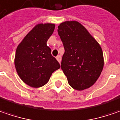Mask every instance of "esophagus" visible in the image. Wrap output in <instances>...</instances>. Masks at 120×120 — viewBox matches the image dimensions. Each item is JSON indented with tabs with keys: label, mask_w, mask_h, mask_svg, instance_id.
I'll return each instance as SVG.
<instances>
[{
	"label": "esophagus",
	"mask_w": 120,
	"mask_h": 120,
	"mask_svg": "<svg viewBox=\"0 0 120 120\" xmlns=\"http://www.w3.org/2000/svg\"><path fill=\"white\" fill-rule=\"evenodd\" d=\"M56 59H57V60L58 61V62L60 63H61V57L60 56V55H58L56 57Z\"/></svg>",
	"instance_id": "obj_1"
}]
</instances>
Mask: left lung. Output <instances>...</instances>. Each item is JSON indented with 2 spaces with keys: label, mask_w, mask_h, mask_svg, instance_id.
<instances>
[{
  "label": "left lung",
  "mask_w": 120,
  "mask_h": 120,
  "mask_svg": "<svg viewBox=\"0 0 120 120\" xmlns=\"http://www.w3.org/2000/svg\"><path fill=\"white\" fill-rule=\"evenodd\" d=\"M65 49L61 69L74 89L83 90L97 82L104 66L98 42L80 23L66 21L57 30Z\"/></svg>",
  "instance_id": "left-lung-1"
}]
</instances>
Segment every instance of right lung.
Masks as SVG:
<instances>
[{
  "mask_svg": "<svg viewBox=\"0 0 120 120\" xmlns=\"http://www.w3.org/2000/svg\"><path fill=\"white\" fill-rule=\"evenodd\" d=\"M54 23H39L35 26L17 46L15 67L24 83L33 88L45 85L52 74L60 68L57 59L51 55L46 42L52 34Z\"/></svg>",
  "mask_w": 120,
  "mask_h": 120,
  "instance_id": "obj_1",
  "label": "right lung"
}]
</instances>
